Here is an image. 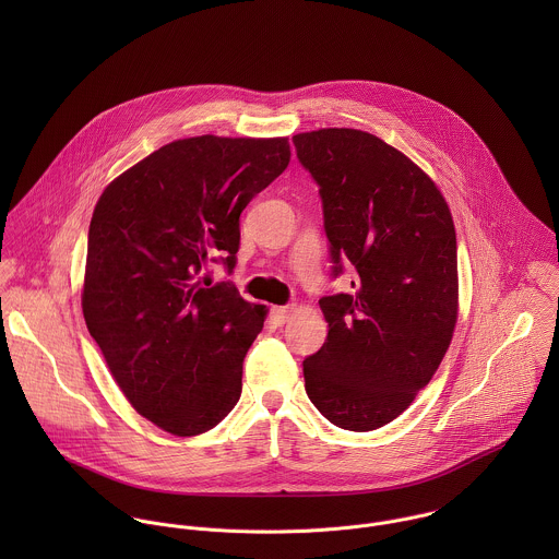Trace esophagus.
Listing matches in <instances>:
<instances>
[{
  "instance_id": "1",
  "label": "esophagus",
  "mask_w": 559,
  "mask_h": 559,
  "mask_svg": "<svg viewBox=\"0 0 559 559\" xmlns=\"http://www.w3.org/2000/svg\"><path fill=\"white\" fill-rule=\"evenodd\" d=\"M271 317L275 320V324H284L286 320L290 319V308H288V306L273 308V310H271Z\"/></svg>"
}]
</instances>
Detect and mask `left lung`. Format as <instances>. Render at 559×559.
Listing matches in <instances>:
<instances>
[{
    "label": "left lung",
    "instance_id": "8db88e82",
    "mask_svg": "<svg viewBox=\"0 0 559 559\" xmlns=\"http://www.w3.org/2000/svg\"><path fill=\"white\" fill-rule=\"evenodd\" d=\"M322 200L331 275L350 262V293L326 295V342L306 357V392L344 430L396 419L428 385L459 317L456 233L437 185L400 151L357 129L293 138Z\"/></svg>",
    "mask_w": 559,
    "mask_h": 559
}]
</instances>
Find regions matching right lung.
I'll return each instance as SVG.
<instances>
[{
	"label": "right lung",
	"mask_w": 559,
	"mask_h": 559,
	"mask_svg": "<svg viewBox=\"0 0 559 559\" xmlns=\"http://www.w3.org/2000/svg\"><path fill=\"white\" fill-rule=\"evenodd\" d=\"M290 160L286 138L176 140L98 198L81 308L118 388L176 437L215 428L240 399L264 306L206 269L237 264L242 209Z\"/></svg>",
	"instance_id": "right-lung-1"
}]
</instances>
